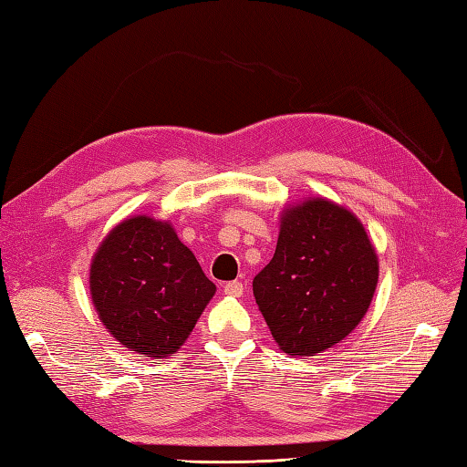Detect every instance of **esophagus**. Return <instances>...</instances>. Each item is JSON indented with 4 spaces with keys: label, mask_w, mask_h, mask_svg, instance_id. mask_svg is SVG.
Here are the masks:
<instances>
[{
    "label": "esophagus",
    "mask_w": 467,
    "mask_h": 467,
    "mask_svg": "<svg viewBox=\"0 0 467 467\" xmlns=\"http://www.w3.org/2000/svg\"><path fill=\"white\" fill-rule=\"evenodd\" d=\"M244 291V286L241 281H231L224 285V295H231V296H241Z\"/></svg>",
    "instance_id": "esophagus-1"
}]
</instances>
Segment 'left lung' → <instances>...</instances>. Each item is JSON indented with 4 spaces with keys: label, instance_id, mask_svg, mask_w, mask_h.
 Returning a JSON list of instances; mask_svg holds the SVG:
<instances>
[{
    "label": "left lung",
    "instance_id": "left-lung-1",
    "mask_svg": "<svg viewBox=\"0 0 467 467\" xmlns=\"http://www.w3.org/2000/svg\"><path fill=\"white\" fill-rule=\"evenodd\" d=\"M379 261L359 218L327 198L286 206L271 263L253 279L259 311L285 353L343 341L369 309Z\"/></svg>",
    "mask_w": 467,
    "mask_h": 467
}]
</instances>
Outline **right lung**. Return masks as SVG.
<instances>
[{"label": "right lung", "instance_id": "obj_1", "mask_svg": "<svg viewBox=\"0 0 467 467\" xmlns=\"http://www.w3.org/2000/svg\"><path fill=\"white\" fill-rule=\"evenodd\" d=\"M214 291L171 223L146 214L116 224L90 266L92 303L106 329L154 359L181 349Z\"/></svg>", "mask_w": 467, "mask_h": 467}]
</instances>
